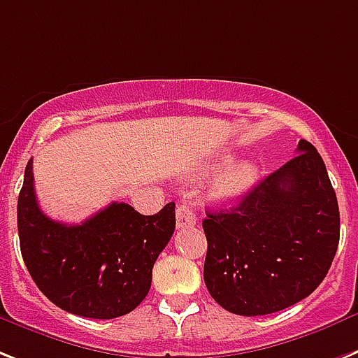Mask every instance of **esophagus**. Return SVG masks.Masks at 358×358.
Segmentation results:
<instances>
[{"label": "esophagus", "mask_w": 358, "mask_h": 358, "mask_svg": "<svg viewBox=\"0 0 358 358\" xmlns=\"http://www.w3.org/2000/svg\"><path fill=\"white\" fill-rule=\"evenodd\" d=\"M194 224H196V215L193 213L191 206L189 203H180L176 207V225L182 229V227H189V225Z\"/></svg>", "instance_id": "obj_1"}]
</instances>
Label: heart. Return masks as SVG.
<instances>
[{
  "label": "heart",
  "mask_w": 358,
  "mask_h": 358,
  "mask_svg": "<svg viewBox=\"0 0 358 358\" xmlns=\"http://www.w3.org/2000/svg\"><path fill=\"white\" fill-rule=\"evenodd\" d=\"M258 180V167L253 162H238L231 165L213 182L209 194L215 200H235L253 187Z\"/></svg>",
  "instance_id": "obj_1"
}]
</instances>
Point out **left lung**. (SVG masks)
I'll use <instances>...</instances> for the list:
<instances>
[{
    "instance_id": "obj_1",
    "label": "left lung",
    "mask_w": 358,
    "mask_h": 358,
    "mask_svg": "<svg viewBox=\"0 0 358 358\" xmlns=\"http://www.w3.org/2000/svg\"><path fill=\"white\" fill-rule=\"evenodd\" d=\"M202 225L207 289L244 317L276 313L311 295L341 238L337 194L322 156L306 140L238 206L207 213Z\"/></svg>"
}]
</instances>
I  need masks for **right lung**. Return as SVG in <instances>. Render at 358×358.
<instances>
[{"label": "right lung", "mask_w": 358, "mask_h": 358, "mask_svg": "<svg viewBox=\"0 0 358 358\" xmlns=\"http://www.w3.org/2000/svg\"><path fill=\"white\" fill-rule=\"evenodd\" d=\"M176 225L174 202L152 216L123 202L78 225L56 222L38 206L32 160L17 198L21 257L47 299L78 317L131 313L151 289L152 266Z\"/></svg>", "instance_id": "obj_1"}]
</instances>
